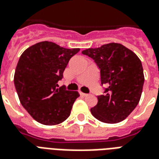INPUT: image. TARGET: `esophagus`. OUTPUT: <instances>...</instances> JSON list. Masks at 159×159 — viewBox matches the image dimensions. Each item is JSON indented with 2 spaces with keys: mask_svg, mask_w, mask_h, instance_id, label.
Segmentation results:
<instances>
[{
  "mask_svg": "<svg viewBox=\"0 0 159 159\" xmlns=\"http://www.w3.org/2000/svg\"><path fill=\"white\" fill-rule=\"evenodd\" d=\"M80 95H82V96H86V95H87V94H85V93L81 92V91H80Z\"/></svg>",
  "mask_w": 159,
  "mask_h": 159,
  "instance_id": "obj_1",
  "label": "esophagus"
}]
</instances>
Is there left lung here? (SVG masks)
Instances as JSON below:
<instances>
[{
    "instance_id": "8db88e82",
    "label": "left lung",
    "mask_w": 159,
    "mask_h": 159,
    "mask_svg": "<svg viewBox=\"0 0 159 159\" xmlns=\"http://www.w3.org/2000/svg\"><path fill=\"white\" fill-rule=\"evenodd\" d=\"M100 69L104 94L90 109L97 120L117 123L125 120L138 106L144 84L142 62L138 56L120 43L105 44L82 51Z\"/></svg>"
}]
</instances>
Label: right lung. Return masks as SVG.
Returning <instances> with one entry per match:
<instances>
[{
	"instance_id": "obj_1",
	"label": "right lung",
	"mask_w": 159,
	"mask_h": 159,
	"mask_svg": "<svg viewBox=\"0 0 159 159\" xmlns=\"http://www.w3.org/2000/svg\"><path fill=\"white\" fill-rule=\"evenodd\" d=\"M80 48H65L40 42L22 52L16 65L14 84L22 107L39 123L52 126L69 117L77 91L58 87L67 64Z\"/></svg>"
}]
</instances>
